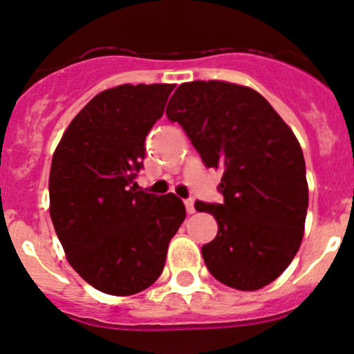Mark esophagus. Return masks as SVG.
<instances>
[{"mask_svg":"<svg viewBox=\"0 0 354 354\" xmlns=\"http://www.w3.org/2000/svg\"><path fill=\"white\" fill-rule=\"evenodd\" d=\"M185 207H187L188 214H195V202H193V198L185 200Z\"/></svg>","mask_w":354,"mask_h":354,"instance_id":"1","label":"esophagus"}]
</instances>
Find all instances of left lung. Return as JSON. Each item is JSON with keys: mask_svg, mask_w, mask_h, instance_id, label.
<instances>
[{"mask_svg": "<svg viewBox=\"0 0 354 354\" xmlns=\"http://www.w3.org/2000/svg\"><path fill=\"white\" fill-rule=\"evenodd\" d=\"M166 115L205 166L224 173L217 188L224 202H195L218 224L202 248L212 277L248 292L277 280L299 251L308 207L297 137L258 91L224 81L183 83Z\"/></svg>", "mask_w": 354, "mask_h": 354, "instance_id": "8db88e82", "label": "left lung"}]
</instances>
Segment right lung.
Wrapping results in <instances>:
<instances>
[{
  "mask_svg": "<svg viewBox=\"0 0 354 354\" xmlns=\"http://www.w3.org/2000/svg\"><path fill=\"white\" fill-rule=\"evenodd\" d=\"M174 84H122L96 95L54 152L50 218L69 265L96 290L133 295L162 273L187 217L173 193L137 189L146 137Z\"/></svg>",
  "mask_w": 354,
  "mask_h": 354,
  "instance_id": "right-lung-1",
  "label": "right lung"
}]
</instances>
